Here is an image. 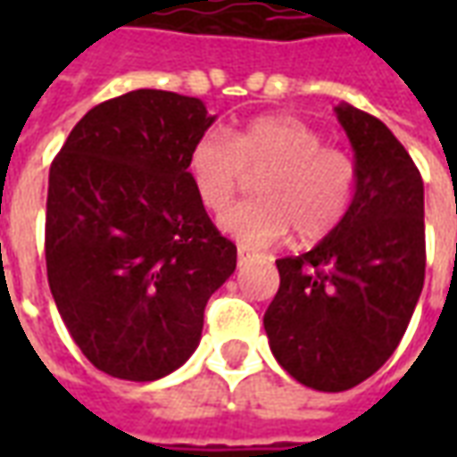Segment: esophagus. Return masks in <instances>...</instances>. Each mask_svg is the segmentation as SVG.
Returning a JSON list of instances; mask_svg holds the SVG:
<instances>
[{
    "instance_id": "esophagus-1",
    "label": "esophagus",
    "mask_w": 457,
    "mask_h": 457,
    "mask_svg": "<svg viewBox=\"0 0 457 457\" xmlns=\"http://www.w3.org/2000/svg\"><path fill=\"white\" fill-rule=\"evenodd\" d=\"M247 257H249V247L239 245V247H237V264H239V267H242V264L247 262Z\"/></svg>"
}]
</instances>
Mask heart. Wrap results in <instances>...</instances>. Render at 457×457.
<instances>
[{
  "instance_id": "obj_1",
  "label": "heart",
  "mask_w": 457,
  "mask_h": 457,
  "mask_svg": "<svg viewBox=\"0 0 457 457\" xmlns=\"http://www.w3.org/2000/svg\"><path fill=\"white\" fill-rule=\"evenodd\" d=\"M247 173H262L259 198L220 218V228L247 247H267L288 235L303 245L328 237L353 205L357 163L350 151L323 144L311 124L269 114L222 134L210 129L193 141L188 176L200 205L222 212Z\"/></svg>"
}]
</instances>
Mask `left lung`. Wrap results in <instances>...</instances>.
I'll return each instance as SVG.
<instances>
[{"instance_id":"obj_1","label":"left lung","mask_w":457,"mask_h":457,"mask_svg":"<svg viewBox=\"0 0 457 457\" xmlns=\"http://www.w3.org/2000/svg\"><path fill=\"white\" fill-rule=\"evenodd\" d=\"M336 114L357 163L353 205L311 252L277 259L281 284L264 313L278 364L318 392L353 389L392 357L426 277L416 163L377 117L345 103Z\"/></svg>"}]
</instances>
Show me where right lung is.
Returning <instances> with one entry per match:
<instances>
[{
    "instance_id": "obj_1",
    "label": "right lung",
    "mask_w": 457,
    "mask_h": 457,
    "mask_svg": "<svg viewBox=\"0 0 457 457\" xmlns=\"http://www.w3.org/2000/svg\"><path fill=\"white\" fill-rule=\"evenodd\" d=\"M198 97L131 90L78 121L51 163L46 271L58 313L100 372L154 382L188 360L237 247L200 205Z\"/></svg>"
}]
</instances>
